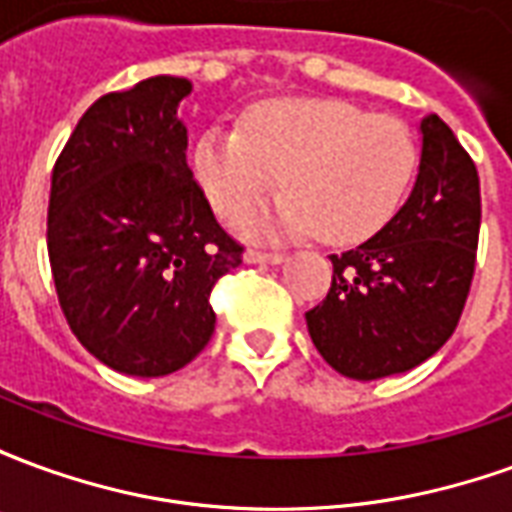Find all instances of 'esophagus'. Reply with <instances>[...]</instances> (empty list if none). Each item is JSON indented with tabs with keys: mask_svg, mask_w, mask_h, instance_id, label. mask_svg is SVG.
Instances as JSON below:
<instances>
[{
	"mask_svg": "<svg viewBox=\"0 0 512 512\" xmlns=\"http://www.w3.org/2000/svg\"><path fill=\"white\" fill-rule=\"evenodd\" d=\"M246 263H271V266H279V263H285V255L282 252H266V249H246L244 252Z\"/></svg>",
	"mask_w": 512,
	"mask_h": 512,
	"instance_id": "esophagus-1",
	"label": "esophagus"
}]
</instances>
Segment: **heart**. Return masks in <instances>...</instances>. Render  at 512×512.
Listing matches in <instances>:
<instances>
[{
  "label": "heart",
  "instance_id": "b5f03b06",
  "mask_svg": "<svg viewBox=\"0 0 512 512\" xmlns=\"http://www.w3.org/2000/svg\"><path fill=\"white\" fill-rule=\"evenodd\" d=\"M419 167L414 131L392 115L337 98H282L249 109L238 128L213 126L191 153L213 211L235 219L274 189V205L249 213V233L318 235L334 246L367 241L400 211Z\"/></svg>",
  "mask_w": 512,
  "mask_h": 512
}]
</instances>
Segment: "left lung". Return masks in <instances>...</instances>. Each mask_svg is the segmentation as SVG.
<instances>
[{"label":"left lung","instance_id":"obj_1","mask_svg":"<svg viewBox=\"0 0 512 512\" xmlns=\"http://www.w3.org/2000/svg\"><path fill=\"white\" fill-rule=\"evenodd\" d=\"M414 189L373 238L332 255L326 299L307 312L318 354L356 381L406 373L450 340L477 260L480 178L439 115L422 117Z\"/></svg>","mask_w":512,"mask_h":512}]
</instances>
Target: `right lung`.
Segmentation results:
<instances>
[{"mask_svg":"<svg viewBox=\"0 0 512 512\" xmlns=\"http://www.w3.org/2000/svg\"><path fill=\"white\" fill-rule=\"evenodd\" d=\"M189 79L101 95L51 172L49 263L71 332L117 373L169 376L213 334L211 290L241 266L186 164Z\"/></svg>","mask_w":512,"mask_h":512,"instance_id":"right-lung-1","label":"right lung"}]
</instances>
